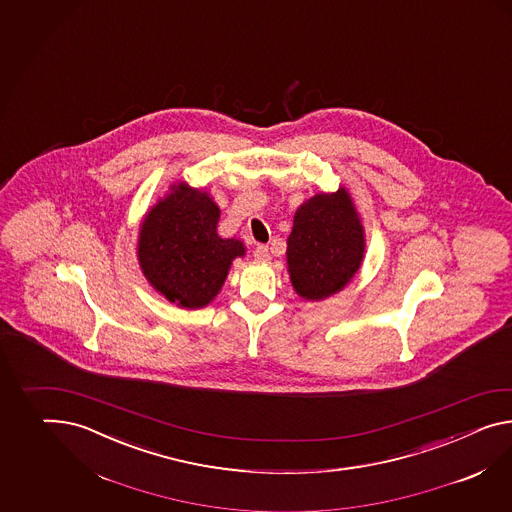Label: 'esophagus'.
Listing matches in <instances>:
<instances>
[{"label":"esophagus","instance_id":"esophagus-1","mask_svg":"<svg viewBox=\"0 0 512 512\" xmlns=\"http://www.w3.org/2000/svg\"><path fill=\"white\" fill-rule=\"evenodd\" d=\"M254 258H256V262H269V260H271V252H269V247H267V245H258L256 250H254Z\"/></svg>","mask_w":512,"mask_h":512}]
</instances>
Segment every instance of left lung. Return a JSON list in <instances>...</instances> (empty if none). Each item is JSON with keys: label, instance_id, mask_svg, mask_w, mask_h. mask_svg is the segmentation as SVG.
Wrapping results in <instances>:
<instances>
[{"label": "left lung", "instance_id": "1", "mask_svg": "<svg viewBox=\"0 0 512 512\" xmlns=\"http://www.w3.org/2000/svg\"><path fill=\"white\" fill-rule=\"evenodd\" d=\"M364 256L366 230L345 185L317 193L297 208L286 262L301 299L319 302L340 293L360 271Z\"/></svg>", "mask_w": 512, "mask_h": 512}]
</instances>
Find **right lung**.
I'll return each instance as SVG.
<instances>
[{
    "instance_id": "1",
    "label": "right lung",
    "mask_w": 512,
    "mask_h": 512,
    "mask_svg": "<svg viewBox=\"0 0 512 512\" xmlns=\"http://www.w3.org/2000/svg\"><path fill=\"white\" fill-rule=\"evenodd\" d=\"M221 210L206 189L176 182L146 211L137 260L148 284L185 310L208 306L223 289L236 258L247 249L217 232Z\"/></svg>"
}]
</instances>
